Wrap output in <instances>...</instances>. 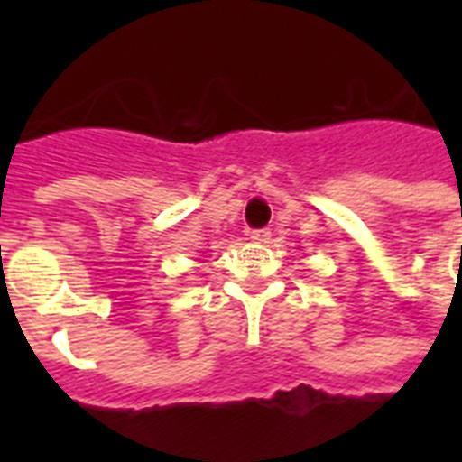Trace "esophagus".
<instances>
[{"instance_id":"34e87169","label":"esophagus","mask_w":462,"mask_h":462,"mask_svg":"<svg viewBox=\"0 0 462 462\" xmlns=\"http://www.w3.org/2000/svg\"><path fill=\"white\" fill-rule=\"evenodd\" d=\"M250 238L254 240V243H268L271 240V228H256V231H252Z\"/></svg>"}]
</instances>
